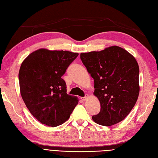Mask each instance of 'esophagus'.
<instances>
[{"label":"esophagus","instance_id":"obj_1","mask_svg":"<svg viewBox=\"0 0 158 158\" xmlns=\"http://www.w3.org/2000/svg\"><path fill=\"white\" fill-rule=\"evenodd\" d=\"M88 97V95H85V96L82 97V98H81V99H82V101H85V100H86V99H87Z\"/></svg>","mask_w":158,"mask_h":158}]
</instances>
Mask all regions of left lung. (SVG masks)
I'll return each mask as SVG.
<instances>
[{
	"instance_id": "1",
	"label": "left lung",
	"mask_w": 158,
	"mask_h": 158,
	"mask_svg": "<svg viewBox=\"0 0 158 158\" xmlns=\"http://www.w3.org/2000/svg\"><path fill=\"white\" fill-rule=\"evenodd\" d=\"M80 59L94 80V95L101 106L92 119L102 126L122 121L139 94V67L135 58L121 47L112 46L81 53Z\"/></svg>"
}]
</instances>
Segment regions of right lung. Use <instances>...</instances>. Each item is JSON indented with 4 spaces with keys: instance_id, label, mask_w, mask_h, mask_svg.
<instances>
[{
    "instance_id": "add662e5",
    "label": "right lung",
    "mask_w": 158,
    "mask_h": 158,
    "mask_svg": "<svg viewBox=\"0 0 158 158\" xmlns=\"http://www.w3.org/2000/svg\"><path fill=\"white\" fill-rule=\"evenodd\" d=\"M78 56L67 51L41 49L22 63L18 74L22 98L32 115L44 125H62L78 105L77 98L66 94L61 78Z\"/></svg>"
}]
</instances>
